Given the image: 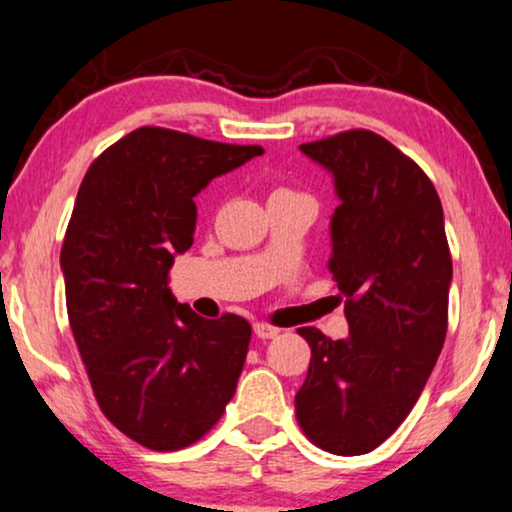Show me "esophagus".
I'll return each mask as SVG.
<instances>
[{"label": "esophagus", "mask_w": 512, "mask_h": 512, "mask_svg": "<svg viewBox=\"0 0 512 512\" xmlns=\"http://www.w3.org/2000/svg\"><path fill=\"white\" fill-rule=\"evenodd\" d=\"M254 333H256V338H261V340H270V338H278L280 335V328H275V326H270V323H254Z\"/></svg>", "instance_id": "obj_1"}]
</instances>
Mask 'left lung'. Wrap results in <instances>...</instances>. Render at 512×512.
Masks as SVG:
<instances>
[{
	"label": "left lung",
	"instance_id": "obj_1",
	"mask_svg": "<svg viewBox=\"0 0 512 512\" xmlns=\"http://www.w3.org/2000/svg\"><path fill=\"white\" fill-rule=\"evenodd\" d=\"M333 174L328 268L350 335L299 328L311 362L294 395L297 422L318 448L364 455L412 412L448 330L453 261L434 184L417 162L366 129L304 143Z\"/></svg>",
	"mask_w": 512,
	"mask_h": 512
}]
</instances>
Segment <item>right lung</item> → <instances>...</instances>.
I'll return each mask as SVG.
<instances>
[{
  "instance_id": "right-lung-1",
  "label": "right lung",
  "mask_w": 512,
  "mask_h": 512,
  "mask_svg": "<svg viewBox=\"0 0 512 512\" xmlns=\"http://www.w3.org/2000/svg\"><path fill=\"white\" fill-rule=\"evenodd\" d=\"M261 153L141 126L78 189L59 256L71 333L102 414L150 450L196 443L237 390L249 321L198 316L167 280L194 244V198Z\"/></svg>"
}]
</instances>
